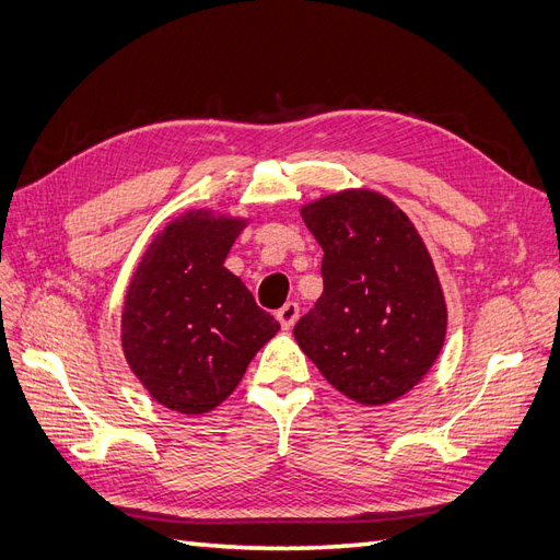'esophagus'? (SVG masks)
Segmentation results:
<instances>
[{"label":"esophagus","mask_w":560,"mask_h":560,"mask_svg":"<svg viewBox=\"0 0 560 560\" xmlns=\"http://www.w3.org/2000/svg\"><path fill=\"white\" fill-rule=\"evenodd\" d=\"M276 317H278V322H280V327H282V329H292V327H294V322L299 319V303H294V301H287L284 306L276 313Z\"/></svg>","instance_id":"34e87169"}]
</instances>
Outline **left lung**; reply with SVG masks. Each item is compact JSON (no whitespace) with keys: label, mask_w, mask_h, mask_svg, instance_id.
<instances>
[{"label":"left lung","mask_w":560,"mask_h":560,"mask_svg":"<svg viewBox=\"0 0 560 560\" xmlns=\"http://www.w3.org/2000/svg\"><path fill=\"white\" fill-rule=\"evenodd\" d=\"M325 292L294 338L338 393L378 406L409 393L446 336V301L416 226L393 200L348 189L301 208Z\"/></svg>","instance_id":"obj_1"}]
</instances>
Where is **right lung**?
I'll return each instance as SVG.
<instances>
[{
    "label": "right lung",
    "instance_id": "1",
    "mask_svg": "<svg viewBox=\"0 0 560 560\" xmlns=\"http://www.w3.org/2000/svg\"><path fill=\"white\" fill-rule=\"evenodd\" d=\"M245 222L186 212L159 233L130 280L121 341L132 374L167 409L222 404L280 329L224 266Z\"/></svg>",
    "mask_w": 560,
    "mask_h": 560
}]
</instances>
